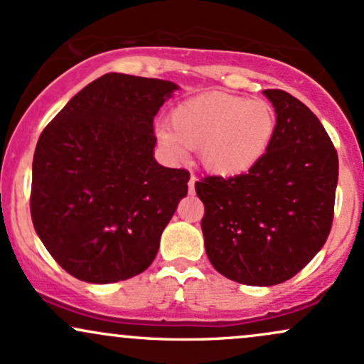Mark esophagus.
I'll list each match as a JSON object with an SVG mask.
<instances>
[{
  "instance_id": "1",
  "label": "esophagus",
  "mask_w": 364,
  "mask_h": 364,
  "mask_svg": "<svg viewBox=\"0 0 364 364\" xmlns=\"http://www.w3.org/2000/svg\"><path fill=\"white\" fill-rule=\"evenodd\" d=\"M195 181H196L195 176H191L190 181H188V191H190V193H195Z\"/></svg>"
}]
</instances>
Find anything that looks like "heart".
Wrapping results in <instances>:
<instances>
[{
	"instance_id": "heart-1",
	"label": "heart",
	"mask_w": 364,
	"mask_h": 364,
	"mask_svg": "<svg viewBox=\"0 0 364 364\" xmlns=\"http://www.w3.org/2000/svg\"><path fill=\"white\" fill-rule=\"evenodd\" d=\"M171 128L159 129V140L173 156L198 149L208 173L235 178L252 171L272 145L277 116L262 99L225 92H207L178 104Z\"/></svg>"
}]
</instances>
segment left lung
<instances>
[{
	"label": "left lung",
	"instance_id": "left-lung-1",
	"mask_svg": "<svg viewBox=\"0 0 364 364\" xmlns=\"http://www.w3.org/2000/svg\"><path fill=\"white\" fill-rule=\"evenodd\" d=\"M277 127L269 152L235 178L195 183L214 269L246 286H275L304 269L327 241L339 159L320 119L279 89L263 90Z\"/></svg>",
	"mask_w": 364,
	"mask_h": 364
}]
</instances>
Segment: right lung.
<instances>
[{
    "label": "right lung",
    "instance_id": "right-lung-1",
    "mask_svg": "<svg viewBox=\"0 0 364 364\" xmlns=\"http://www.w3.org/2000/svg\"><path fill=\"white\" fill-rule=\"evenodd\" d=\"M176 89L168 80L106 73L41 133L32 162V223L73 277L127 281L156 258L190 179L186 169L154 159V118Z\"/></svg>",
    "mask_w": 364,
    "mask_h": 364
}]
</instances>
